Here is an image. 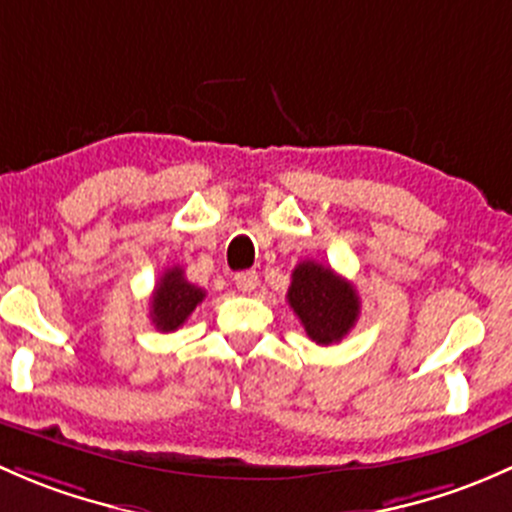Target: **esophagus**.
Returning <instances> with one entry per match:
<instances>
[{
    "label": "esophagus",
    "instance_id": "34e87169",
    "mask_svg": "<svg viewBox=\"0 0 512 512\" xmlns=\"http://www.w3.org/2000/svg\"><path fill=\"white\" fill-rule=\"evenodd\" d=\"M234 283L241 293H251L258 286V273L256 271H239L234 276Z\"/></svg>",
    "mask_w": 512,
    "mask_h": 512
}]
</instances>
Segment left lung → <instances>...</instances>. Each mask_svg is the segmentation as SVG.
Masks as SVG:
<instances>
[{
    "mask_svg": "<svg viewBox=\"0 0 512 512\" xmlns=\"http://www.w3.org/2000/svg\"><path fill=\"white\" fill-rule=\"evenodd\" d=\"M286 298L305 333L318 345L340 342L360 315V298L352 283L315 261H303L293 268Z\"/></svg>",
    "mask_w": 512,
    "mask_h": 512,
    "instance_id": "obj_1",
    "label": "left lung"
}]
</instances>
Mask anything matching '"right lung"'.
Instances as JSON below:
<instances>
[{"label":"right lung","mask_w":512,"mask_h":512,"mask_svg":"<svg viewBox=\"0 0 512 512\" xmlns=\"http://www.w3.org/2000/svg\"><path fill=\"white\" fill-rule=\"evenodd\" d=\"M204 295L207 293L202 288L184 278L182 268H167L150 300V318L155 328L160 333H175L179 325H184V320L192 315V310L202 303Z\"/></svg>","instance_id":"obj_1"}]
</instances>
